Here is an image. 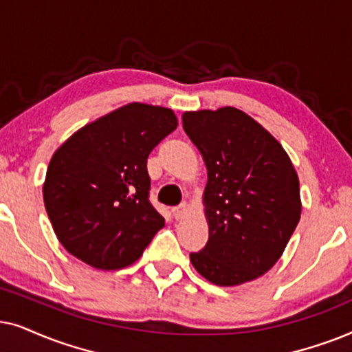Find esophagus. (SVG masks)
<instances>
[{
  "label": "esophagus",
  "instance_id": "obj_1",
  "mask_svg": "<svg viewBox=\"0 0 352 352\" xmlns=\"http://www.w3.org/2000/svg\"><path fill=\"white\" fill-rule=\"evenodd\" d=\"M186 209H188V206H186V203H182L179 206H175V208L172 209L173 217H175L177 220H180L186 214Z\"/></svg>",
  "mask_w": 352,
  "mask_h": 352
}]
</instances>
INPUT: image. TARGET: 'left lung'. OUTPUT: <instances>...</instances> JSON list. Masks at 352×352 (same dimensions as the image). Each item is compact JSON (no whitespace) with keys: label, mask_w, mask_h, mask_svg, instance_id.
<instances>
[{"label":"left lung","mask_w":352,"mask_h":352,"mask_svg":"<svg viewBox=\"0 0 352 352\" xmlns=\"http://www.w3.org/2000/svg\"><path fill=\"white\" fill-rule=\"evenodd\" d=\"M182 120L208 168L209 240L191 264L219 287L251 282L275 265L299 222L298 173L282 144L236 107Z\"/></svg>","instance_id":"left-lung-1"}]
</instances>
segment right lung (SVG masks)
<instances>
[{
  "mask_svg": "<svg viewBox=\"0 0 352 352\" xmlns=\"http://www.w3.org/2000/svg\"><path fill=\"white\" fill-rule=\"evenodd\" d=\"M177 125L172 109L130 102L60 144L46 170L43 199L70 254L101 270L140 259L164 227L149 203L148 156Z\"/></svg>",
  "mask_w": 352,
  "mask_h": 352,
  "instance_id": "right-lung-1",
  "label": "right lung"
}]
</instances>
